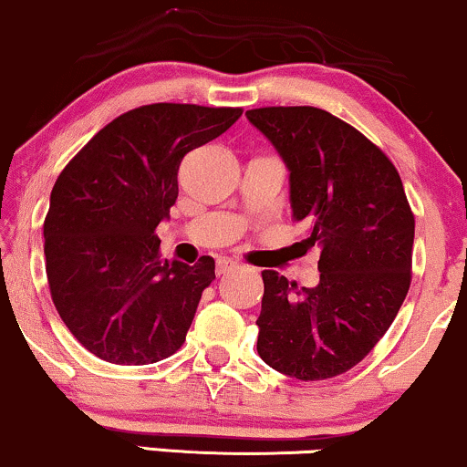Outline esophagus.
<instances>
[{
	"label": "esophagus",
	"mask_w": 467,
	"mask_h": 467,
	"mask_svg": "<svg viewBox=\"0 0 467 467\" xmlns=\"http://www.w3.org/2000/svg\"><path fill=\"white\" fill-rule=\"evenodd\" d=\"M234 270H238V264L232 260H221L216 266V275L218 277H224V275H232Z\"/></svg>",
	"instance_id": "1"
}]
</instances>
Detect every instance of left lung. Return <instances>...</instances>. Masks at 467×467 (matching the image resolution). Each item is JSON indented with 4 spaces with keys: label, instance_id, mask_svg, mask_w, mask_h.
I'll list each match as a JSON object with an SVG mask.
<instances>
[{
    "label": "left lung",
    "instance_id": "obj_1",
    "mask_svg": "<svg viewBox=\"0 0 467 467\" xmlns=\"http://www.w3.org/2000/svg\"><path fill=\"white\" fill-rule=\"evenodd\" d=\"M246 119L285 162L292 218L320 246L318 285L262 273L257 353L301 381L337 377L370 353L410 292V201L388 155L327 110L257 108Z\"/></svg>",
    "mask_w": 467,
    "mask_h": 467
}]
</instances>
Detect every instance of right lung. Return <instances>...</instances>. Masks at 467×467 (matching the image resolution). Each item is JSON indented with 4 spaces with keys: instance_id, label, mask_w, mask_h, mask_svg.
<instances>
[{
    "instance_id": "obj_1",
    "label": "right lung",
    "mask_w": 467,
    "mask_h": 467,
    "mask_svg": "<svg viewBox=\"0 0 467 467\" xmlns=\"http://www.w3.org/2000/svg\"><path fill=\"white\" fill-rule=\"evenodd\" d=\"M243 108L151 103L97 131L57 175L45 216V270L57 314L86 350L145 366L182 348L214 275L160 257L183 155L224 134Z\"/></svg>"
}]
</instances>
